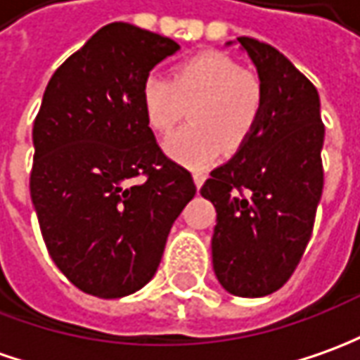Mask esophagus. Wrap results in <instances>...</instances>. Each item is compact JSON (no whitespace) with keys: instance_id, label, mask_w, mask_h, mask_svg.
Wrapping results in <instances>:
<instances>
[{"instance_id":"esophagus-1","label":"esophagus","mask_w":360,"mask_h":360,"mask_svg":"<svg viewBox=\"0 0 360 360\" xmlns=\"http://www.w3.org/2000/svg\"><path fill=\"white\" fill-rule=\"evenodd\" d=\"M193 179H195V185L200 189V187H202V183H205V179H207V175H205L202 171H195V173H193Z\"/></svg>"}]
</instances>
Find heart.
<instances>
[{
  "label": "heart",
  "instance_id": "1",
  "mask_svg": "<svg viewBox=\"0 0 360 360\" xmlns=\"http://www.w3.org/2000/svg\"><path fill=\"white\" fill-rule=\"evenodd\" d=\"M146 120L158 134H169L187 116L193 124L165 141L173 160L205 167L250 138L264 108L262 80L222 53H200L177 65L173 78L149 75L141 84Z\"/></svg>",
  "mask_w": 360,
  "mask_h": 360
}]
</instances>
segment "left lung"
<instances>
[{"mask_svg":"<svg viewBox=\"0 0 360 360\" xmlns=\"http://www.w3.org/2000/svg\"><path fill=\"white\" fill-rule=\"evenodd\" d=\"M238 43L256 65L264 108L231 161L200 195L217 209L212 268L232 295L262 297L290 280L311 238L323 193L325 126L317 88L278 49Z\"/></svg>","mask_w":360,"mask_h":360,"instance_id":"left-lung-1","label":"left lung"}]
</instances>
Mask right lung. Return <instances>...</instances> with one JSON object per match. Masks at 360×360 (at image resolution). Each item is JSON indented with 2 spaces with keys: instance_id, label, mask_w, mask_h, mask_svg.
Listing matches in <instances>:
<instances>
[{
  "instance_id": "add662e5",
  "label": "right lung",
  "mask_w": 360,
  "mask_h": 360,
  "mask_svg": "<svg viewBox=\"0 0 360 360\" xmlns=\"http://www.w3.org/2000/svg\"><path fill=\"white\" fill-rule=\"evenodd\" d=\"M179 45L110 23L55 70L33 124L31 199L58 270L114 300L158 272L171 226L197 187L149 128L141 84Z\"/></svg>"
}]
</instances>
